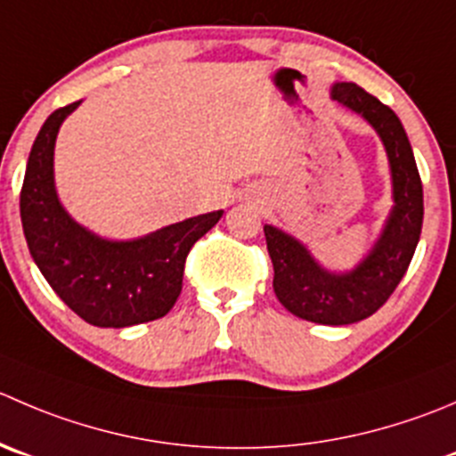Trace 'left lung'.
Wrapping results in <instances>:
<instances>
[{"mask_svg": "<svg viewBox=\"0 0 456 456\" xmlns=\"http://www.w3.org/2000/svg\"><path fill=\"white\" fill-rule=\"evenodd\" d=\"M331 100L363 118L386 147L392 175L390 216L381 236L350 272H330L282 229L265 224L273 291L287 312L321 325H352L372 316L405 276L423 224V187L408 134L395 110L354 82H336Z\"/></svg>", "mask_w": 456, "mask_h": 456, "instance_id": "obj_1", "label": "left lung"}]
</instances>
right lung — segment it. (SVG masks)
Wrapping results in <instances>:
<instances>
[{"label":"right lung","instance_id":"right-lung-1","mask_svg":"<svg viewBox=\"0 0 456 456\" xmlns=\"http://www.w3.org/2000/svg\"><path fill=\"white\" fill-rule=\"evenodd\" d=\"M77 106L51 113L30 149L20 196L28 251L53 291L91 325L156 321L175 305L187 254L223 218V209L131 240H109L75 223L57 198L53 156L61 122Z\"/></svg>","mask_w":456,"mask_h":456}]
</instances>
